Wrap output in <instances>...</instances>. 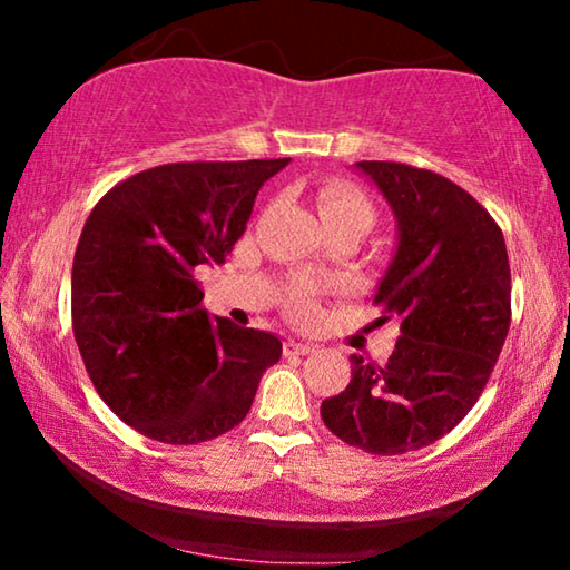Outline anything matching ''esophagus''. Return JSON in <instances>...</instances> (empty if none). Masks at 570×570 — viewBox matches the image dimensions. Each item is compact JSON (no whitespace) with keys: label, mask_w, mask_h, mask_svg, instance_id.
I'll return each instance as SVG.
<instances>
[{"label":"esophagus","mask_w":570,"mask_h":570,"mask_svg":"<svg viewBox=\"0 0 570 570\" xmlns=\"http://www.w3.org/2000/svg\"><path fill=\"white\" fill-rule=\"evenodd\" d=\"M316 350L314 344L298 342V340H286L284 342V354H312Z\"/></svg>","instance_id":"obj_1"}]
</instances>
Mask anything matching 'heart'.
I'll use <instances>...</instances> for the list:
<instances>
[{"mask_svg": "<svg viewBox=\"0 0 570 570\" xmlns=\"http://www.w3.org/2000/svg\"><path fill=\"white\" fill-rule=\"evenodd\" d=\"M320 214L326 226L362 224L370 228L374 224V204L366 193L354 188L346 180H326L320 190ZM288 312L294 316H308L314 312V296L308 288H296L288 294Z\"/></svg>", "mask_w": 570, "mask_h": 570, "instance_id": "obj_1", "label": "heart"}]
</instances>
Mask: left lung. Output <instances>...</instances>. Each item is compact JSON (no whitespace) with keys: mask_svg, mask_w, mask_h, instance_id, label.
<instances>
[{"mask_svg":"<svg viewBox=\"0 0 570 570\" xmlns=\"http://www.w3.org/2000/svg\"><path fill=\"white\" fill-rule=\"evenodd\" d=\"M356 168L400 224L374 304L402 334L387 364L352 354V380L322 402V420L346 445L404 455L448 435L485 390L510 330V264L495 218L450 178L392 160Z\"/></svg>","mask_w":570,"mask_h":570,"instance_id":"left-lung-1","label":"left lung"}]
</instances>
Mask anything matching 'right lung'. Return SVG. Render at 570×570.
<instances>
[{
	"label": "right lung",
	"instance_id": "1",
	"mask_svg": "<svg viewBox=\"0 0 570 570\" xmlns=\"http://www.w3.org/2000/svg\"><path fill=\"white\" fill-rule=\"evenodd\" d=\"M274 160L168 163L120 180L85 220L72 262V332L105 404L150 440L198 445L246 417L274 334L208 320L198 268L244 236Z\"/></svg>",
	"mask_w": 570,
	"mask_h": 570
}]
</instances>
